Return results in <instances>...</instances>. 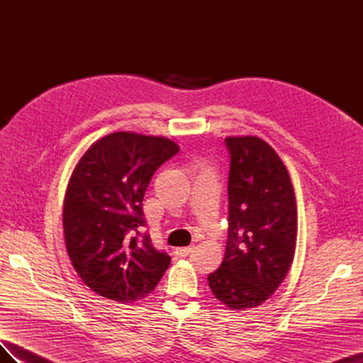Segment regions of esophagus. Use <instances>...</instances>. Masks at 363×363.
I'll return each mask as SVG.
<instances>
[{
  "instance_id": "34e87169",
  "label": "esophagus",
  "mask_w": 363,
  "mask_h": 363,
  "mask_svg": "<svg viewBox=\"0 0 363 363\" xmlns=\"http://www.w3.org/2000/svg\"><path fill=\"white\" fill-rule=\"evenodd\" d=\"M192 251V247H180V248H175L174 255L177 257H186Z\"/></svg>"
}]
</instances>
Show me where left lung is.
Wrapping results in <instances>:
<instances>
[{"mask_svg":"<svg viewBox=\"0 0 363 363\" xmlns=\"http://www.w3.org/2000/svg\"><path fill=\"white\" fill-rule=\"evenodd\" d=\"M230 152L228 238L224 260L208 274L215 298L230 309L257 307L292 265L296 203L289 172L256 136L225 138Z\"/></svg>","mask_w":363,"mask_h":363,"instance_id":"8db88e82","label":"left lung"}]
</instances>
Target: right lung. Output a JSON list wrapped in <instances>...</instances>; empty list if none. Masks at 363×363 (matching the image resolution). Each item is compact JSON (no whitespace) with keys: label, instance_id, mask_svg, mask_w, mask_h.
Instances as JSON below:
<instances>
[{"label":"right lung","instance_id":"obj_1","mask_svg":"<svg viewBox=\"0 0 363 363\" xmlns=\"http://www.w3.org/2000/svg\"><path fill=\"white\" fill-rule=\"evenodd\" d=\"M179 145L162 136L107 135L77 163L63 203V233L72 267L98 295L119 303L144 298L157 286L171 257L151 244L145 191Z\"/></svg>","mask_w":363,"mask_h":363}]
</instances>
